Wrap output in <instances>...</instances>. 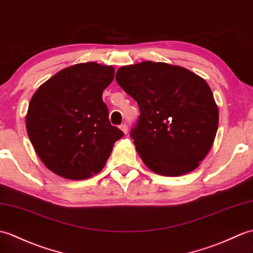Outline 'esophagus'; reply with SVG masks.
Wrapping results in <instances>:
<instances>
[{
    "instance_id": "1",
    "label": "esophagus",
    "mask_w": 253,
    "mask_h": 253,
    "mask_svg": "<svg viewBox=\"0 0 253 253\" xmlns=\"http://www.w3.org/2000/svg\"><path fill=\"white\" fill-rule=\"evenodd\" d=\"M120 128H121V130L124 132L125 134L127 133V131H128V127H127V125L126 124H123V125H121L120 126Z\"/></svg>"
}]
</instances>
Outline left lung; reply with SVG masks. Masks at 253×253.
<instances>
[{"label": "left lung", "mask_w": 253, "mask_h": 253, "mask_svg": "<svg viewBox=\"0 0 253 253\" xmlns=\"http://www.w3.org/2000/svg\"><path fill=\"white\" fill-rule=\"evenodd\" d=\"M115 80L139 105L130 137L145 166L166 177L196 169L209 153L219 124L207 82L185 68L153 61L122 67Z\"/></svg>", "instance_id": "obj_1"}]
</instances>
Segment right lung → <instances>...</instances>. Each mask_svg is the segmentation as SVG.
<instances>
[{
    "mask_svg": "<svg viewBox=\"0 0 253 253\" xmlns=\"http://www.w3.org/2000/svg\"><path fill=\"white\" fill-rule=\"evenodd\" d=\"M114 68L97 62L61 70L34 92L26 115L29 139L50 171L84 180L101 171L123 133L111 125L102 92Z\"/></svg>",
    "mask_w": 253,
    "mask_h": 253,
    "instance_id": "1",
    "label": "right lung"
}]
</instances>
